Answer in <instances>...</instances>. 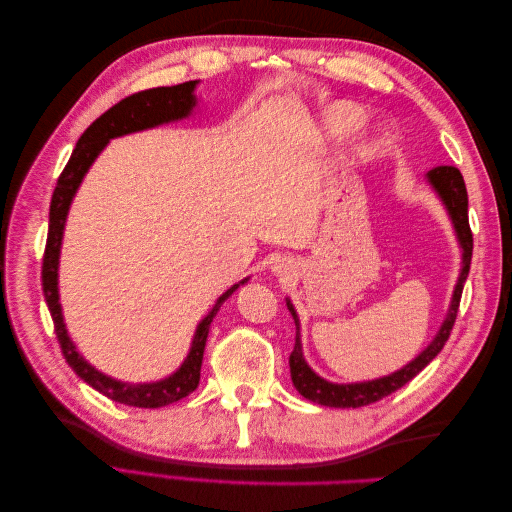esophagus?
Here are the masks:
<instances>
[{"label":"esophagus","instance_id":"esophagus-1","mask_svg":"<svg viewBox=\"0 0 512 512\" xmlns=\"http://www.w3.org/2000/svg\"><path fill=\"white\" fill-rule=\"evenodd\" d=\"M277 269H280V267H277Z\"/></svg>","mask_w":512,"mask_h":512}]
</instances>
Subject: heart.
<instances>
[{"mask_svg": "<svg viewBox=\"0 0 512 512\" xmlns=\"http://www.w3.org/2000/svg\"><path fill=\"white\" fill-rule=\"evenodd\" d=\"M363 108L356 106V104H350V102H342L333 106L329 111V117H327V123L329 128L333 132H348L352 128L359 126V123L363 121Z\"/></svg>", "mask_w": 512, "mask_h": 512, "instance_id": "b5f03b06", "label": "heart"}]
</instances>
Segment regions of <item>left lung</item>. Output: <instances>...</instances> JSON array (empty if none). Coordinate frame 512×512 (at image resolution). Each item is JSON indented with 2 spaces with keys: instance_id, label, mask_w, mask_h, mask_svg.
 <instances>
[{
  "instance_id": "8db88e82",
  "label": "left lung",
  "mask_w": 512,
  "mask_h": 512,
  "mask_svg": "<svg viewBox=\"0 0 512 512\" xmlns=\"http://www.w3.org/2000/svg\"><path fill=\"white\" fill-rule=\"evenodd\" d=\"M427 179L433 188H436L440 198L444 200L448 213H451V220L455 224L459 243L463 247L461 275H459V282L455 286L451 309H448V316L442 324L440 333L404 369H399V371H395V374L386 376V378L361 382V384H333V382H327L320 376H316L303 359L301 339L297 333V339H294V348H292L290 359H288L290 376H292V384L297 386V391L305 399L314 401V404L329 406V408H361V406L376 404V401L389 397L391 393L401 389V386L408 384L418 374V371H423L433 359H436L440 350L444 348V344L448 342V337H451V331L455 327V318L459 312L463 284H466V277L470 271V260H472V230H470V222H468V190H466V183H463L459 168H455V166H436L433 170H429ZM288 309L294 318V324H297V329H299V318H297V312H294L290 301H288Z\"/></svg>"
}]
</instances>
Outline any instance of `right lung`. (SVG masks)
<instances>
[{
  "label": "right lung",
  "instance_id": "obj_1",
  "mask_svg": "<svg viewBox=\"0 0 512 512\" xmlns=\"http://www.w3.org/2000/svg\"><path fill=\"white\" fill-rule=\"evenodd\" d=\"M194 85H196V81H188V83L173 85V87L145 89V91H138V94L123 98L121 102L108 108V111L91 123V126L83 132V136L79 138V143H76L66 168L61 170V175L57 179V188L51 198L49 235H46L44 256H42V290H44V299H46V305H49V312L53 318V327H55L61 354H64L66 363L76 371V374L81 376V380H85L89 386H94L98 393L106 395L113 401H119V404L134 406V408H162L168 404H175V401L188 397L192 391H196L211 322H213L215 314H218L222 303L239 288V284H243L247 280L228 288L218 299V303H215V307L211 309V314L198 324L188 359L183 361V365L175 371L173 376L162 380V382H153V384H126V382H119V380H113V378L100 374L98 369L91 367L83 359V356L76 352L74 344L70 342V337L64 327V318H61L59 294H57L59 245H61V235H64V224H66V215H68V209L72 203V196H74L76 188L81 185L87 168L98 158V153L104 149V145L115 136L130 134L136 130L160 126V123H166V121L188 117L192 106L196 104V100L192 96Z\"/></svg>",
  "mask_w": 512,
  "mask_h": 512
}]
</instances>
